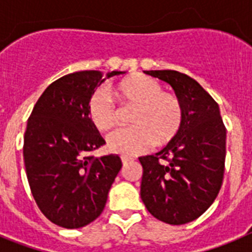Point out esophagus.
Returning <instances> with one entry per match:
<instances>
[{"instance_id":"1","label":"esophagus","mask_w":252,"mask_h":252,"mask_svg":"<svg viewBox=\"0 0 252 252\" xmlns=\"http://www.w3.org/2000/svg\"><path fill=\"white\" fill-rule=\"evenodd\" d=\"M121 160H122V164H124V165H127L128 161H131V159H128V158H121Z\"/></svg>"}]
</instances>
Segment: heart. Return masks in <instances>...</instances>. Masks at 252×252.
Instances as JSON below:
<instances>
[{
	"mask_svg": "<svg viewBox=\"0 0 252 252\" xmlns=\"http://www.w3.org/2000/svg\"><path fill=\"white\" fill-rule=\"evenodd\" d=\"M110 92L125 106H136L132 127L117 128L107 137V148L122 157H135L150 150L155 141L164 145L179 132L183 104L177 95L162 92L158 81L142 74L132 75L110 87ZM87 116L93 127L110 130L116 122V108L103 90L95 91L87 102Z\"/></svg>",
	"mask_w": 252,
	"mask_h": 252,
	"instance_id": "1",
	"label": "heart"
}]
</instances>
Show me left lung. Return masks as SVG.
<instances>
[{"label":"left lung","instance_id":"obj_1","mask_svg":"<svg viewBox=\"0 0 252 252\" xmlns=\"http://www.w3.org/2000/svg\"><path fill=\"white\" fill-rule=\"evenodd\" d=\"M144 73L173 87L184 117L179 132L165 148L139 158L140 194L155 218L169 224L188 223L206 212L221 189L226 127L217 102L193 78L177 70Z\"/></svg>","mask_w":252,"mask_h":252}]
</instances>
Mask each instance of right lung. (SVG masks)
Wrapping results in <instances>:
<instances>
[{
  "label": "right lung",
  "instance_id": "add662e5",
  "mask_svg": "<svg viewBox=\"0 0 252 252\" xmlns=\"http://www.w3.org/2000/svg\"><path fill=\"white\" fill-rule=\"evenodd\" d=\"M106 78L98 70L59 78L28 120L24 160L31 193L49 221L64 228H81L101 215L122 166L119 155H91L106 141L87 116V102Z\"/></svg>",
  "mask_w": 252,
  "mask_h": 252
}]
</instances>
